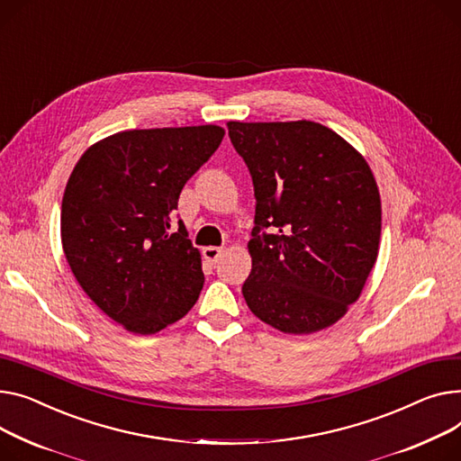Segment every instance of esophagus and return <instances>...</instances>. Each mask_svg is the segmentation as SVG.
I'll return each instance as SVG.
<instances>
[{
    "label": "esophagus",
    "mask_w": 461,
    "mask_h": 461,
    "mask_svg": "<svg viewBox=\"0 0 461 461\" xmlns=\"http://www.w3.org/2000/svg\"><path fill=\"white\" fill-rule=\"evenodd\" d=\"M202 256L209 263H217L219 258L222 256V249H219V247H207V249L202 250Z\"/></svg>",
    "instance_id": "1"
}]
</instances>
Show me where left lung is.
<instances>
[{"mask_svg": "<svg viewBox=\"0 0 461 461\" xmlns=\"http://www.w3.org/2000/svg\"><path fill=\"white\" fill-rule=\"evenodd\" d=\"M228 135L256 196L252 272L242 285L250 312L284 333L331 326L378 258L382 203L369 165L310 120L228 122Z\"/></svg>", "mask_w": 461, "mask_h": 461, "instance_id": "8db88e82", "label": "left lung"}]
</instances>
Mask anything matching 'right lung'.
I'll list each match as a JSON object with an SVG mask.
<instances>
[{"instance_id":"right-lung-1","label":"right lung","mask_w":461,"mask_h":461,"mask_svg":"<svg viewBox=\"0 0 461 461\" xmlns=\"http://www.w3.org/2000/svg\"><path fill=\"white\" fill-rule=\"evenodd\" d=\"M219 126L130 130L92 144L60 207L76 280L128 331L149 335L185 317L203 287L202 258L174 211L181 189L221 146Z\"/></svg>"}]
</instances>
